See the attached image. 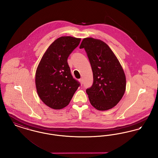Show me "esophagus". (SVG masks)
<instances>
[{
	"label": "esophagus",
	"instance_id": "34e87169",
	"mask_svg": "<svg viewBox=\"0 0 158 158\" xmlns=\"http://www.w3.org/2000/svg\"><path fill=\"white\" fill-rule=\"evenodd\" d=\"M79 81H80V83H81V84H83V80L82 78H80V79H79Z\"/></svg>",
	"mask_w": 158,
	"mask_h": 158
}]
</instances>
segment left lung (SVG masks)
<instances>
[{
    "mask_svg": "<svg viewBox=\"0 0 158 158\" xmlns=\"http://www.w3.org/2000/svg\"><path fill=\"white\" fill-rule=\"evenodd\" d=\"M89 59L93 75L86 90L91 105L99 110L114 107L124 94L126 78L119 60L108 44L99 39L85 38L80 46Z\"/></svg>",
    "mask_w": 158,
    "mask_h": 158,
    "instance_id": "left-lung-1",
    "label": "left lung"
}]
</instances>
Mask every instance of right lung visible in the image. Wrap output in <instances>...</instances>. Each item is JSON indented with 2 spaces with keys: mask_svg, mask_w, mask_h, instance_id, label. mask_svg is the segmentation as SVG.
<instances>
[{
  "mask_svg": "<svg viewBox=\"0 0 158 158\" xmlns=\"http://www.w3.org/2000/svg\"><path fill=\"white\" fill-rule=\"evenodd\" d=\"M81 39L63 36L43 55L35 73V86L42 102L54 109L65 108L80 85L71 74L67 60Z\"/></svg>",
  "mask_w": 158,
  "mask_h": 158,
  "instance_id": "1",
  "label": "right lung"
}]
</instances>
